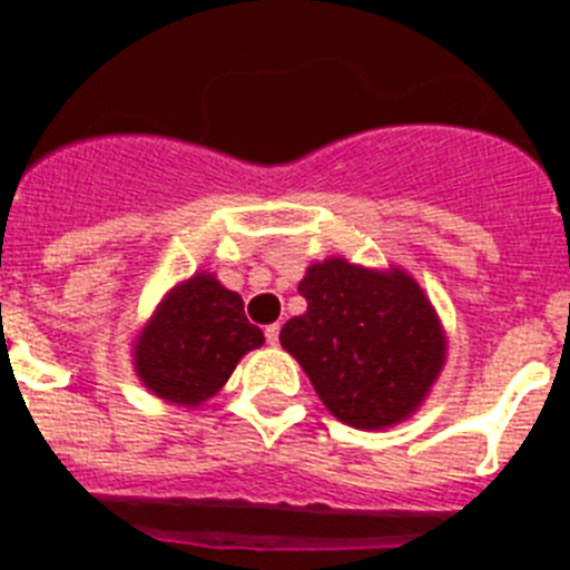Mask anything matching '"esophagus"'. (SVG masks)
Listing matches in <instances>:
<instances>
[{
	"mask_svg": "<svg viewBox=\"0 0 570 570\" xmlns=\"http://www.w3.org/2000/svg\"><path fill=\"white\" fill-rule=\"evenodd\" d=\"M265 340H268V345H279V322L265 328Z\"/></svg>",
	"mask_w": 570,
	"mask_h": 570,
	"instance_id": "1",
	"label": "esophagus"
}]
</instances>
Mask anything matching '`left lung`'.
<instances>
[{"instance_id":"obj_1","label":"left lung","mask_w":570,"mask_h":570,"mask_svg":"<svg viewBox=\"0 0 570 570\" xmlns=\"http://www.w3.org/2000/svg\"><path fill=\"white\" fill-rule=\"evenodd\" d=\"M308 311L285 322L282 347L331 414L380 431L414 414L445 365V331L416 279L331 256L299 282Z\"/></svg>"}]
</instances>
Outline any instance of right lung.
<instances>
[{
  "mask_svg": "<svg viewBox=\"0 0 570 570\" xmlns=\"http://www.w3.org/2000/svg\"><path fill=\"white\" fill-rule=\"evenodd\" d=\"M265 342L245 316L242 296L214 274H194L159 302L134 345L136 376L159 400L196 407Z\"/></svg>",
  "mask_w": 570,
  "mask_h": 570,
  "instance_id": "add662e5",
  "label": "right lung"
}]
</instances>
